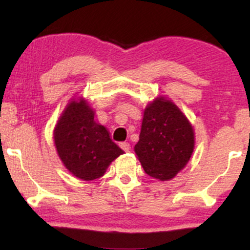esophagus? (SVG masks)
<instances>
[{
    "label": "esophagus",
    "instance_id": "esophagus-1",
    "mask_svg": "<svg viewBox=\"0 0 250 250\" xmlns=\"http://www.w3.org/2000/svg\"><path fill=\"white\" fill-rule=\"evenodd\" d=\"M119 146L124 150V151H129V149H131V145H129L128 142H122L119 143Z\"/></svg>",
    "mask_w": 250,
    "mask_h": 250
}]
</instances>
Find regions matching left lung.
Wrapping results in <instances>:
<instances>
[{
	"instance_id": "obj_1",
	"label": "left lung",
	"mask_w": 250,
	"mask_h": 250,
	"mask_svg": "<svg viewBox=\"0 0 250 250\" xmlns=\"http://www.w3.org/2000/svg\"><path fill=\"white\" fill-rule=\"evenodd\" d=\"M193 146L192 126L172 101L159 98L146 108L134 150L148 175L173 179L189 162Z\"/></svg>"
}]
</instances>
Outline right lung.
Returning a JSON list of instances; mask_svg holds the SVG:
<instances>
[{"instance_id":"right-lung-1","label":"right lung","mask_w":250,"mask_h":250,"mask_svg":"<svg viewBox=\"0 0 250 250\" xmlns=\"http://www.w3.org/2000/svg\"><path fill=\"white\" fill-rule=\"evenodd\" d=\"M54 143L67 169L85 181L101 177L112 160L124 153L105 127L95 123L84 100L67 105L54 128Z\"/></svg>"}]
</instances>
